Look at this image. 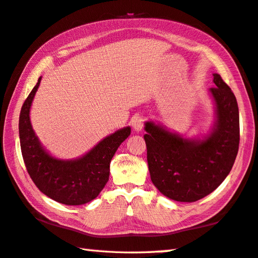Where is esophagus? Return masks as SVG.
Masks as SVG:
<instances>
[{"instance_id":"34e87169","label":"esophagus","mask_w":258,"mask_h":258,"mask_svg":"<svg viewBox=\"0 0 258 258\" xmlns=\"http://www.w3.org/2000/svg\"><path fill=\"white\" fill-rule=\"evenodd\" d=\"M144 122L145 119L144 117H141V115H135L133 120H131V124H133V128L136 131H140L144 128Z\"/></svg>"}]
</instances>
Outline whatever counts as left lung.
Masks as SVG:
<instances>
[{
	"label": "left lung",
	"instance_id": "left-lung-1",
	"mask_svg": "<svg viewBox=\"0 0 258 258\" xmlns=\"http://www.w3.org/2000/svg\"><path fill=\"white\" fill-rule=\"evenodd\" d=\"M210 88L216 122L203 139H187L152 121L144 136L150 178L157 189L176 202L192 203L213 192L235 162L239 146V112L236 97L219 75Z\"/></svg>",
	"mask_w": 258,
	"mask_h": 258
}]
</instances>
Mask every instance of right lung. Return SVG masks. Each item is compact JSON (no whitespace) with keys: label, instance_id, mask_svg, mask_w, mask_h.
Instances as JSON below:
<instances>
[{"label":"right lung","instance_id":"1","mask_svg":"<svg viewBox=\"0 0 258 258\" xmlns=\"http://www.w3.org/2000/svg\"><path fill=\"white\" fill-rule=\"evenodd\" d=\"M40 82L41 78L24 101L19 119L21 151L26 170L35 186L53 201L64 205L87 204L106 186L110 162L131 129L125 127L115 131L78 159L54 158L42 147L30 121V108Z\"/></svg>","mask_w":258,"mask_h":258}]
</instances>
